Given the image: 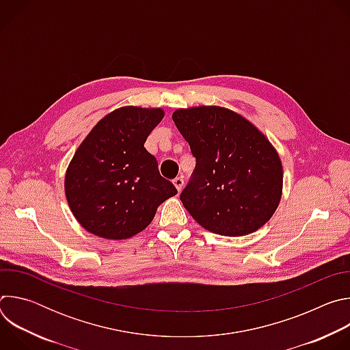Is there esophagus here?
<instances>
[{
    "label": "esophagus",
    "mask_w": 350,
    "mask_h": 350,
    "mask_svg": "<svg viewBox=\"0 0 350 350\" xmlns=\"http://www.w3.org/2000/svg\"><path fill=\"white\" fill-rule=\"evenodd\" d=\"M173 184H174V187L177 188V191L180 192V191L183 189V185H184V180H183V177H176V178L173 180Z\"/></svg>",
    "instance_id": "34e87169"
}]
</instances>
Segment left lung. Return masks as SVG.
Returning a JSON list of instances; mask_svg holds the SVG:
<instances>
[{
	"label": "left lung",
	"instance_id": "8db88e82",
	"mask_svg": "<svg viewBox=\"0 0 350 350\" xmlns=\"http://www.w3.org/2000/svg\"><path fill=\"white\" fill-rule=\"evenodd\" d=\"M196 159L180 199L205 230L242 237L258 231L282 196V163L269 138L242 115L199 105L172 115Z\"/></svg>",
	"mask_w": 350,
	"mask_h": 350
}]
</instances>
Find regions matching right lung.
<instances>
[{"label": "right lung", "instance_id": "1", "mask_svg": "<svg viewBox=\"0 0 350 350\" xmlns=\"http://www.w3.org/2000/svg\"><path fill=\"white\" fill-rule=\"evenodd\" d=\"M163 116L162 108H118L99 120L76 149L65 174V195L73 216L88 232L105 239L131 238L177 193L144 146Z\"/></svg>", "mask_w": 350, "mask_h": 350}]
</instances>
